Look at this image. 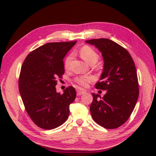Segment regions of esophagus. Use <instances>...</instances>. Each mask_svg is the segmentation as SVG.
Wrapping results in <instances>:
<instances>
[{
	"mask_svg": "<svg viewBox=\"0 0 156 156\" xmlns=\"http://www.w3.org/2000/svg\"><path fill=\"white\" fill-rule=\"evenodd\" d=\"M76 91H77L78 96H80V95L86 93V91L84 90V89H77Z\"/></svg>",
	"mask_w": 156,
	"mask_h": 156,
	"instance_id": "1",
	"label": "esophagus"
}]
</instances>
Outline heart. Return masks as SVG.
I'll use <instances>...</instances> for the list:
<instances>
[{
    "label": "heart",
    "mask_w": 156,
    "mask_h": 156,
    "mask_svg": "<svg viewBox=\"0 0 156 156\" xmlns=\"http://www.w3.org/2000/svg\"><path fill=\"white\" fill-rule=\"evenodd\" d=\"M79 54L84 61H86L89 64L91 62H96L98 60L99 55L98 53L95 51V50L92 48L89 45H84L79 50ZM73 58V54H69L68 56L66 57L65 60V68L67 69L69 67V64L71 60H72ZM94 80V78L91 76H78L74 79V81L76 83L78 84L79 85L84 87L88 86L89 83H91L92 81Z\"/></svg>",
    "instance_id": "obj_1"
}]
</instances>
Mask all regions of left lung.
Returning a JSON list of instances; mask_svg holds the SVG:
<instances>
[{
	"label": "left lung",
	"mask_w": 156,
	"mask_h": 156,
	"mask_svg": "<svg viewBox=\"0 0 156 156\" xmlns=\"http://www.w3.org/2000/svg\"><path fill=\"white\" fill-rule=\"evenodd\" d=\"M86 43L93 44L102 53L105 62L103 72L100 76L101 81L95 87L107 90L102 98L92 94L91 116L99 125L109 129H116L129 119L138 98L135 64L127 50L112 40L91 39Z\"/></svg>",
	"instance_id": "obj_1"
}]
</instances>
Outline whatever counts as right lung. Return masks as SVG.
Segmentation results:
<instances>
[{
    "label": "right lung",
    "mask_w": 156,
    "mask_h": 156,
    "mask_svg": "<svg viewBox=\"0 0 156 156\" xmlns=\"http://www.w3.org/2000/svg\"><path fill=\"white\" fill-rule=\"evenodd\" d=\"M76 43H47L31 51L23 63L18 80L20 96L29 116L42 129L56 128L69 117L75 89L70 86L60 94L56 85L65 73L63 58Z\"/></svg>",
    "instance_id": "1"
}]
</instances>
